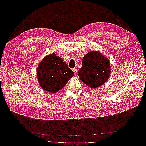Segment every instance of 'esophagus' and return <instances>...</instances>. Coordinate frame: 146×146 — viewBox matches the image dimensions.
Here are the masks:
<instances>
[{
	"label": "esophagus",
	"mask_w": 146,
	"mask_h": 146,
	"mask_svg": "<svg viewBox=\"0 0 146 146\" xmlns=\"http://www.w3.org/2000/svg\"><path fill=\"white\" fill-rule=\"evenodd\" d=\"M73 70H74V72L75 76H77V73H78L77 70L76 69H73Z\"/></svg>",
	"instance_id": "obj_1"
}]
</instances>
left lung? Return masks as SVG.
Listing matches in <instances>:
<instances>
[{"mask_svg":"<svg viewBox=\"0 0 146 146\" xmlns=\"http://www.w3.org/2000/svg\"><path fill=\"white\" fill-rule=\"evenodd\" d=\"M110 74L111 66L108 58L99 51L92 50L83 57L78 76L88 86L96 88L108 80Z\"/></svg>","mask_w":146,"mask_h":146,"instance_id":"8db88e82","label":"left lung"}]
</instances>
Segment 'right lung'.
I'll list each match as a JSON object with an SVG mask.
<instances>
[{"mask_svg":"<svg viewBox=\"0 0 146 146\" xmlns=\"http://www.w3.org/2000/svg\"><path fill=\"white\" fill-rule=\"evenodd\" d=\"M36 70L39 86L51 93L62 89L74 75L68 64L55 53L44 57Z\"/></svg>","mask_w":146,"mask_h":146,"instance_id":"right-lung-1","label":"right lung"}]
</instances>
